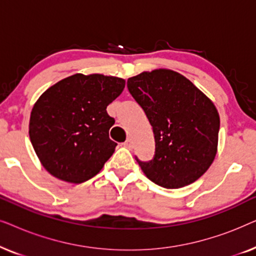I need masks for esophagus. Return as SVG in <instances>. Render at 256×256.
I'll list each match as a JSON object with an SVG mask.
<instances>
[{"mask_svg":"<svg viewBox=\"0 0 256 256\" xmlns=\"http://www.w3.org/2000/svg\"><path fill=\"white\" fill-rule=\"evenodd\" d=\"M124 146L127 149H132V141L130 138H128L127 141H126V142L124 143Z\"/></svg>","mask_w":256,"mask_h":256,"instance_id":"obj_1","label":"esophagus"}]
</instances>
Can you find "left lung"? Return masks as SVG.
Segmentation results:
<instances>
[{
  "mask_svg": "<svg viewBox=\"0 0 256 256\" xmlns=\"http://www.w3.org/2000/svg\"><path fill=\"white\" fill-rule=\"evenodd\" d=\"M127 87L152 126L155 156L136 157L146 177L180 188L204 174L218 148L219 113L211 100L180 73L160 68L128 79Z\"/></svg>",
  "mask_w": 256,
  "mask_h": 256,
  "instance_id": "8db88e82",
  "label": "left lung"
}]
</instances>
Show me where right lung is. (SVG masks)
I'll list each match as a JSON object with an SVG mask.
<instances>
[{
    "label": "right lung",
    "instance_id": "1",
    "mask_svg": "<svg viewBox=\"0 0 256 256\" xmlns=\"http://www.w3.org/2000/svg\"><path fill=\"white\" fill-rule=\"evenodd\" d=\"M124 85L116 76L76 73L40 96L31 110L29 135L52 176L78 184L100 172L118 146L110 138L115 120L106 108Z\"/></svg>",
    "mask_w": 256,
    "mask_h": 256
}]
</instances>
